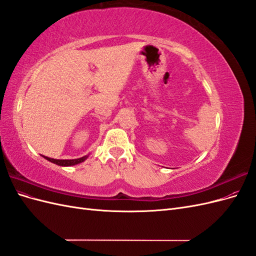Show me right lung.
<instances>
[{
	"label": "right lung",
	"instance_id": "add662e5",
	"mask_svg": "<svg viewBox=\"0 0 256 256\" xmlns=\"http://www.w3.org/2000/svg\"><path fill=\"white\" fill-rule=\"evenodd\" d=\"M44 159H47L48 161L52 162V164H58V166H74V164H81V162H83L85 159L88 158V156H84L82 158H78V159H70V160H60V159H53V158H49V157H46V156H42Z\"/></svg>",
	"mask_w": 256,
	"mask_h": 256
}]
</instances>
